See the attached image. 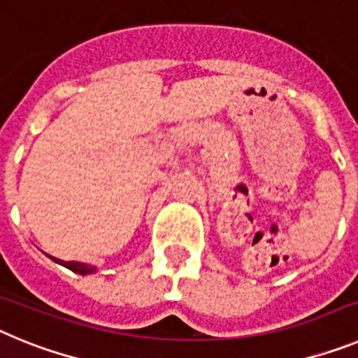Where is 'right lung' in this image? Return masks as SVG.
<instances>
[{
  "label": "right lung",
  "mask_w": 358,
  "mask_h": 358,
  "mask_svg": "<svg viewBox=\"0 0 358 358\" xmlns=\"http://www.w3.org/2000/svg\"><path fill=\"white\" fill-rule=\"evenodd\" d=\"M50 258H52L53 262H57V264L64 265L66 268H69V271H73V273L82 274V276H85V274L96 273V267H93V265L80 264V262H64V260H59V258H53V256H50Z\"/></svg>",
  "instance_id": "1"
}]
</instances>
